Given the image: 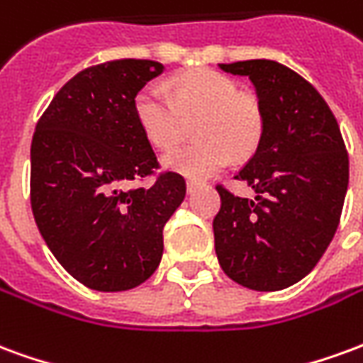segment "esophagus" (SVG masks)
Returning <instances> with one entry per match:
<instances>
[{
  "instance_id": "obj_1",
  "label": "esophagus",
  "mask_w": 363,
  "mask_h": 363,
  "mask_svg": "<svg viewBox=\"0 0 363 363\" xmlns=\"http://www.w3.org/2000/svg\"><path fill=\"white\" fill-rule=\"evenodd\" d=\"M198 184H200L198 181H192V179H189V181H186V190H189V192H194V190L198 189Z\"/></svg>"
}]
</instances>
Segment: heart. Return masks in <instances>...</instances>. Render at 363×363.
<instances>
[{
    "label": "heart",
    "instance_id": "1",
    "mask_svg": "<svg viewBox=\"0 0 363 363\" xmlns=\"http://www.w3.org/2000/svg\"><path fill=\"white\" fill-rule=\"evenodd\" d=\"M173 101L155 87H143L134 99V112L145 138L169 150L184 132V120L196 118L198 142L169 151L163 165L174 173L204 179L235 157H249L262 135V111L251 95L237 93L229 77L208 69L182 74L171 82Z\"/></svg>",
    "mask_w": 363,
    "mask_h": 363
}]
</instances>
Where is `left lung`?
<instances>
[{"mask_svg": "<svg viewBox=\"0 0 363 363\" xmlns=\"http://www.w3.org/2000/svg\"><path fill=\"white\" fill-rule=\"evenodd\" d=\"M249 77L262 111L259 147L235 179L255 200L218 186L216 255L229 278L278 291L305 278L333 241L348 190V153L319 91L274 60L220 64Z\"/></svg>", "mask_w": 363, "mask_h": 363, "instance_id": "8db88e82", "label": "left lung"}]
</instances>
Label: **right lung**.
Listing matches in <instances>:
<instances>
[{
  "label": "right lung",
  "mask_w": 363,
  "mask_h": 363,
  "mask_svg": "<svg viewBox=\"0 0 363 363\" xmlns=\"http://www.w3.org/2000/svg\"><path fill=\"white\" fill-rule=\"evenodd\" d=\"M165 72L151 60L83 69L56 93L30 145V206L62 267L96 291H124L155 272L163 228L182 204L181 174L126 190L157 169L134 99Z\"/></svg>",
  "instance_id": "right-lung-1"
}]
</instances>
